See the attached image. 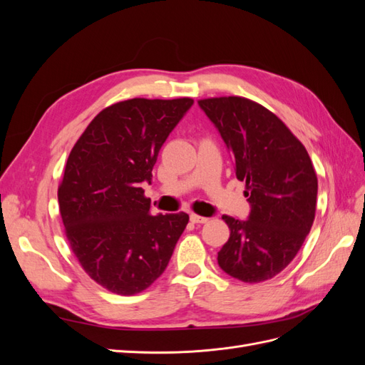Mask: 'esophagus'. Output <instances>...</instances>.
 I'll list each match as a JSON object with an SVG mask.
<instances>
[{
    "label": "esophagus",
    "mask_w": 365,
    "mask_h": 365,
    "mask_svg": "<svg viewBox=\"0 0 365 365\" xmlns=\"http://www.w3.org/2000/svg\"><path fill=\"white\" fill-rule=\"evenodd\" d=\"M190 222L192 224H205V222H208V217H204V216L192 213L190 215Z\"/></svg>",
    "instance_id": "esophagus-1"
}]
</instances>
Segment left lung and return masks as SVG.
Returning <instances> with one entry per match:
<instances>
[{"mask_svg": "<svg viewBox=\"0 0 365 365\" xmlns=\"http://www.w3.org/2000/svg\"><path fill=\"white\" fill-rule=\"evenodd\" d=\"M233 153L251 204L247 220L224 216L230 237L217 252L228 275L260 283L282 272L312 228L318 180L311 157L291 129L245 97L197 101Z\"/></svg>", "mask_w": 365, "mask_h": 365, "instance_id": "8db88e82", "label": "left lung"}]
</instances>
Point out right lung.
I'll return each mask as SVG.
<instances>
[{
    "mask_svg": "<svg viewBox=\"0 0 365 365\" xmlns=\"http://www.w3.org/2000/svg\"><path fill=\"white\" fill-rule=\"evenodd\" d=\"M193 98H129L98 113L76 141L58 189L71 251L118 295L148 289L164 272L189 215H152L141 189Z\"/></svg>",
    "mask_w": 365,
    "mask_h": 365,
    "instance_id": "add662e5",
    "label": "right lung"
}]
</instances>
